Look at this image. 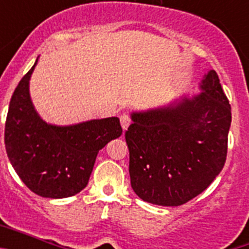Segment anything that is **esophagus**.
Wrapping results in <instances>:
<instances>
[{
    "instance_id": "34e87169",
    "label": "esophagus",
    "mask_w": 249,
    "mask_h": 249,
    "mask_svg": "<svg viewBox=\"0 0 249 249\" xmlns=\"http://www.w3.org/2000/svg\"><path fill=\"white\" fill-rule=\"evenodd\" d=\"M121 120V126H122L123 131H127L128 126L131 124V118H129L128 114H122L120 117Z\"/></svg>"
}]
</instances>
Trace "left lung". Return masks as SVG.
Listing matches in <instances>:
<instances>
[{
	"instance_id": "left-lung-1",
	"label": "left lung",
	"mask_w": 249,
	"mask_h": 249,
	"mask_svg": "<svg viewBox=\"0 0 249 249\" xmlns=\"http://www.w3.org/2000/svg\"><path fill=\"white\" fill-rule=\"evenodd\" d=\"M201 93L132 112L126 131L131 186L141 199L181 206L197 197L222 171L227 157L232 113L214 70Z\"/></svg>"
}]
</instances>
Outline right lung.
I'll list each match as a JSON object with an SVG mask.
<instances>
[{
	"label": "right lung",
	"instance_id": "right-lung-1",
	"mask_svg": "<svg viewBox=\"0 0 249 249\" xmlns=\"http://www.w3.org/2000/svg\"><path fill=\"white\" fill-rule=\"evenodd\" d=\"M19 81L11 98L4 126L8 160L22 182L46 198L77 195L89 183L96 157L109 141L122 135L117 117L56 126L45 122L30 96L31 74Z\"/></svg>",
	"mask_w": 249,
	"mask_h": 249
}]
</instances>
